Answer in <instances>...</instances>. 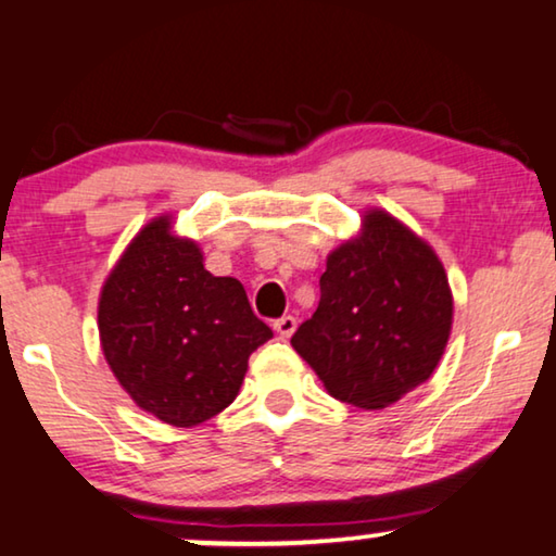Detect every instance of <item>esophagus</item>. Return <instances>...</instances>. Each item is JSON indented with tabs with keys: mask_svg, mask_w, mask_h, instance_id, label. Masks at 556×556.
Masks as SVG:
<instances>
[{
	"mask_svg": "<svg viewBox=\"0 0 556 556\" xmlns=\"http://www.w3.org/2000/svg\"><path fill=\"white\" fill-rule=\"evenodd\" d=\"M294 328H298V318H294V315H282V318L274 320V330H277L282 339H290V336L294 333Z\"/></svg>",
	"mask_w": 556,
	"mask_h": 556,
	"instance_id": "obj_1",
	"label": "esophagus"
}]
</instances>
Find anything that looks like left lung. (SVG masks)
I'll use <instances>...</instances> for the list:
<instances>
[{
	"mask_svg": "<svg viewBox=\"0 0 556 556\" xmlns=\"http://www.w3.org/2000/svg\"><path fill=\"white\" fill-rule=\"evenodd\" d=\"M444 264L384 210L330 251L320 302L292 346L341 403L382 410L433 375L452 333Z\"/></svg>",
	"mask_w": 556,
	"mask_h": 556,
	"instance_id": "left-lung-1",
	"label": "left lung"
}]
</instances>
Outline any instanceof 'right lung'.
I'll list each match as a JSON object with an SVG mask.
<instances>
[{
  "label": "right lung",
  "mask_w": 556,
  "mask_h": 556,
  "mask_svg": "<svg viewBox=\"0 0 556 556\" xmlns=\"http://www.w3.org/2000/svg\"><path fill=\"white\" fill-rule=\"evenodd\" d=\"M97 326L104 359L132 403L168 426L217 416L241 390L249 356L271 339L243 285L213 277L192 238L153 217L104 279Z\"/></svg>",
  "instance_id": "add662e5"
}]
</instances>
